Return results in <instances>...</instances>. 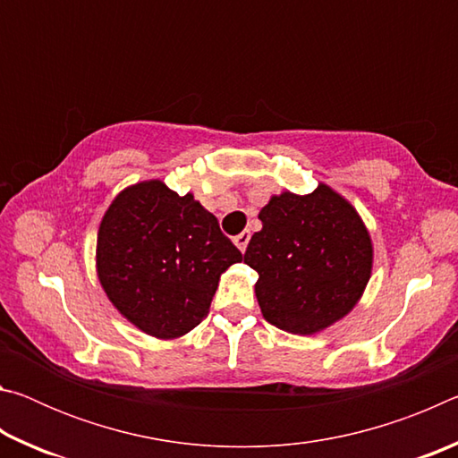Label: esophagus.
<instances>
[{"instance_id": "esophagus-1", "label": "esophagus", "mask_w": 458, "mask_h": 458, "mask_svg": "<svg viewBox=\"0 0 458 458\" xmlns=\"http://www.w3.org/2000/svg\"><path fill=\"white\" fill-rule=\"evenodd\" d=\"M248 240H250V232H248V230L240 232V234L234 238V244H236V248H238L240 252H244V250H246V246H248Z\"/></svg>"}]
</instances>
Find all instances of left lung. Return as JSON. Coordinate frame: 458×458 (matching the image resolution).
<instances>
[{
  "mask_svg": "<svg viewBox=\"0 0 458 458\" xmlns=\"http://www.w3.org/2000/svg\"><path fill=\"white\" fill-rule=\"evenodd\" d=\"M259 220L244 262L259 273L262 317L293 335H315L350 315L374 268V242L352 201L321 182L305 196H270Z\"/></svg>",
  "mask_w": 458,
  "mask_h": 458,
  "instance_id": "8db88e82",
  "label": "left lung"
}]
</instances>
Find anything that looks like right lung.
Listing matches in <instances>:
<instances>
[{"label":"right lung","instance_id":"right-lung-1","mask_svg":"<svg viewBox=\"0 0 458 458\" xmlns=\"http://www.w3.org/2000/svg\"><path fill=\"white\" fill-rule=\"evenodd\" d=\"M242 260L193 193L145 180L121 190L97 234V276L113 307L155 339H177L210 313L220 276Z\"/></svg>","mask_w":458,"mask_h":458}]
</instances>
